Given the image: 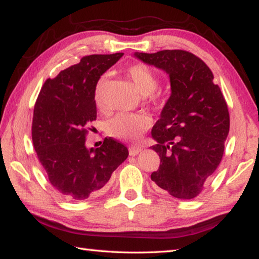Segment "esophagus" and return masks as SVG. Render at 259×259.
<instances>
[{
  "label": "esophagus",
  "instance_id": "obj_1",
  "mask_svg": "<svg viewBox=\"0 0 259 259\" xmlns=\"http://www.w3.org/2000/svg\"><path fill=\"white\" fill-rule=\"evenodd\" d=\"M142 150H143L142 147H135V146H131V147H129V154H130L131 156H135V155L139 154V153L142 152Z\"/></svg>",
  "mask_w": 259,
  "mask_h": 259
}]
</instances>
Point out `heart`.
I'll return each instance as SVG.
<instances>
[{
    "label": "heart",
    "mask_w": 259,
    "mask_h": 259,
    "mask_svg": "<svg viewBox=\"0 0 259 259\" xmlns=\"http://www.w3.org/2000/svg\"><path fill=\"white\" fill-rule=\"evenodd\" d=\"M124 75L133 83L136 90L144 96L147 103L156 104L159 96L155 93L159 80L156 74L144 64H134L124 69ZM107 76L102 75L95 84L94 99L98 109L105 108V88ZM151 120L144 114L121 113L109 120L107 131L111 137L129 142H138L150 128Z\"/></svg>",
    "instance_id": "b5f03b06"
}]
</instances>
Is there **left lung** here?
I'll return each instance as SVG.
<instances>
[{
    "label": "left lung",
    "instance_id": "obj_1",
    "mask_svg": "<svg viewBox=\"0 0 259 259\" xmlns=\"http://www.w3.org/2000/svg\"><path fill=\"white\" fill-rule=\"evenodd\" d=\"M144 63L169 74L171 95L152 129L160 166L151 175L155 188L179 200L198 196L224 154L230 114L213 74L185 50L136 52Z\"/></svg>",
    "mask_w": 259,
    "mask_h": 259
}]
</instances>
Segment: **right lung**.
<instances>
[{"label": "right lung", "instance_id": "add662e5", "mask_svg": "<svg viewBox=\"0 0 259 259\" xmlns=\"http://www.w3.org/2000/svg\"><path fill=\"white\" fill-rule=\"evenodd\" d=\"M123 54L85 56L42 85L34 106L32 139L52 187L69 201L102 193L128 148L105 138L98 148L85 147L90 122L97 117L95 84Z\"/></svg>", "mask_w": 259, "mask_h": 259}]
</instances>
